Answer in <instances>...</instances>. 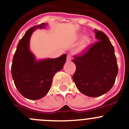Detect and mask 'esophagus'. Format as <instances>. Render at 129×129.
Masks as SVG:
<instances>
[{"instance_id": "34e87169", "label": "esophagus", "mask_w": 129, "mask_h": 129, "mask_svg": "<svg viewBox=\"0 0 129 129\" xmlns=\"http://www.w3.org/2000/svg\"><path fill=\"white\" fill-rule=\"evenodd\" d=\"M67 59L68 61H70L71 60H72V57H71V55H70V54H68V55H67Z\"/></svg>"}]
</instances>
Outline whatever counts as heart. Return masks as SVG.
Listing matches in <instances>:
<instances>
[{
  "instance_id": "1",
  "label": "heart",
  "mask_w": 129,
  "mask_h": 129,
  "mask_svg": "<svg viewBox=\"0 0 129 129\" xmlns=\"http://www.w3.org/2000/svg\"><path fill=\"white\" fill-rule=\"evenodd\" d=\"M90 43V38L88 36H86V37L84 38V39L82 40V42L81 43V45L79 48V52H82L83 51L84 49H86L87 48L88 45Z\"/></svg>"
}]
</instances>
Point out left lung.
<instances>
[{"instance_id": "left-lung-1", "label": "left lung", "mask_w": 129, "mask_h": 129, "mask_svg": "<svg viewBox=\"0 0 129 129\" xmlns=\"http://www.w3.org/2000/svg\"><path fill=\"white\" fill-rule=\"evenodd\" d=\"M94 32L98 41L73 59L76 65L73 80L77 89L90 97L110 90L118 72L114 47L109 38L100 30Z\"/></svg>"}]
</instances>
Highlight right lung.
Instances as JSON below:
<instances>
[{
    "mask_svg": "<svg viewBox=\"0 0 129 129\" xmlns=\"http://www.w3.org/2000/svg\"><path fill=\"white\" fill-rule=\"evenodd\" d=\"M47 23L35 25L26 32L19 41L13 55L11 75L18 91L30 100H38L48 93L55 73L61 70L67 59V54L55 59L36 61L29 50V41L35 29L45 27Z\"/></svg>",
    "mask_w": 129,
    "mask_h": 129,
    "instance_id": "add662e5",
    "label": "right lung"
}]
</instances>
